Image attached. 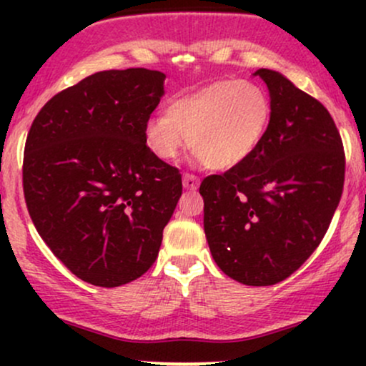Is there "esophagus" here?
I'll return each mask as SVG.
<instances>
[{
  "mask_svg": "<svg viewBox=\"0 0 366 366\" xmlns=\"http://www.w3.org/2000/svg\"><path fill=\"white\" fill-rule=\"evenodd\" d=\"M182 184L187 191H196L197 186H199V179L192 174H184L182 175Z\"/></svg>",
  "mask_w": 366,
  "mask_h": 366,
  "instance_id": "34e87169",
  "label": "esophagus"
}]
</instances>
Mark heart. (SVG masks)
<instances>
[{"mask_svg": "<svg viewBox=\"0 0 366 366\" xmlns=\"http://www.w3.org/2000/svg\"><path fill=\"white\" fill-rule=\"evenodd\" d=\"M270 99L258 84L218 81L174 99L167 115L144 122L142 137L162 162H174L187 148L213 170L242 165L259 148L270 124Z\"/></svg>", "mask_w": 366, "mask_h": 366, "instance_id": "heart-1", "label": "heart"}]
</instances>
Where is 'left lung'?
<instances>
[{
    "mask_svg": "<svg viewBox=\"0 0 366 366\" xmlns=\"http://www.w3.org/2000/svg\"><path fill=\"white\" fill-rule=\"evenodd\" d=\"M270 92V124L249 159L201 182L204 234L230 279L274 285L312 256L344 186L339 130L320 102L275 70L259 69Z\"/></svg>",
    "mask_w": 366,
    "mask_h": 366,
    "instance_id": "1",
    "label": "left lung"
}]
</instances>
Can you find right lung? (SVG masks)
Returning a JSON list of instances; mask_svg holds the SVG:
<instances>
[{"label":"right lung","instance_id":"obj_1","mask_svg":"<svg viewBox=\"0 0 366 366\" xmlns=\"http://www.w3.org/2000/svg\"><path fill=\"white\" fill-rule=\"evenodd\" d=\"M165 74L96 72L54 94L25 141L24 196L37 232L84 282L119 287L149 270L182 194L142 127Z\"/></svg>","mask_w":366,"mask_h":366}]
</instances>
